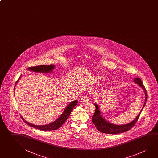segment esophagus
Returning <instances> with one entry per match:
<instances>
[{
	"instance_id": "esophagus-1",
	"label": "esophagus",
	"mask_w": 158,
	"mask_h": 158,
	"mask_svg": "<svg viewBox=\"0 0 158 158\" xmlns=\"http://www.w3.org/2000/svg\"><path fill=\"white\" fill-rule=\"evenodd\" d=\"M81 100L83 101V102H88L89 101V97L88 96H84V97L81 98Z\"/></svg>"
}]
</instances>
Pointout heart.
Wrapping results in <instances>:
<instances>
[{
	"label": "heart",
	"instance_id": "heart-1",
	"mask_svg": "<svg viewBox=\"0 0 158 158\" xmlns=\"http://www.w3.org/2000/svg\"><path fill=\"white\" fill-rule=\"evenodd\" d=\"M96 79H97V81H99L100 83L105 81V78H104L102 75H97L96 77Z\"/></svg>",
	"mask_w": 158,
	"mask_h": 158
}]
</instances>
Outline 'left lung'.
I'll use <instances>...</instances> for the list:
<instances>
[{"mask_svg": "<svg viewBox=\"0 0 158 158\" xmlns=\"http://www.w3.org/2000/svg\"><path fill=\"white\" fill-rule=\"evenodd\" d=\"M133 81L135 84H137L141 88L143 89L145 94V102L139 114L133 120V121L130 122L129 123L123 125L114 124L107 121L102 115L99 106H98L97 102H95L94 105L95 106L96 109L95 111V113L93 115V116H92V121L93 122L94 125H95L98 130H99L102 133H105V134H117L119 133H124L127 130H130L131 128H132L135 125L141 114V111L146 104L147 100V93L145 88L144 87V85L143 84L141 79L140 78H135L133 80Z\"/></svg>", "mask_w": 158, "mask_h": 158, "instance_id": "obj_1", "label": "left lung"}]
</instances>
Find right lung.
Segmentation results:
<instances>
[{
	"instance_id": "add662e5",
	"label": "right lung",
	"mask_w": 158,
	"mask_h": 158,
	"mask_svg": "<svg viewBox=\"0 0 158 158\" xmlns=\"http://www.w3.org/2000/svg\"><path fill=\"white\" fill-rule=\"evenodd\" d=\"M56 66L54 65H39V66H36V67H30L28 68V70L35 73H50L53 72V70L54 69ZM22 75H20V78L17 80V82L15 83V85L14 86V90H15V87L17 86V84L18 83L19 80L21 78ZM78 100H74L70 102L68 105H67L66 108L64 109V111L63 113L61 114L60 116L56 119V120L53 121V122L50 123L49 124H48L42 125H34L33 124H31L29 122L25 121V119L23 118L22 116H21V118L25 122L26 124H27L30 127H34L37 129L39 130H43V131H47V130H53L58 129L59 127H61V125L64 124L65 122L67 120L68 118L69 117L70 114L71 113L73 108L75 105L78 104Z\"/></svg>"
}]
</instances>
